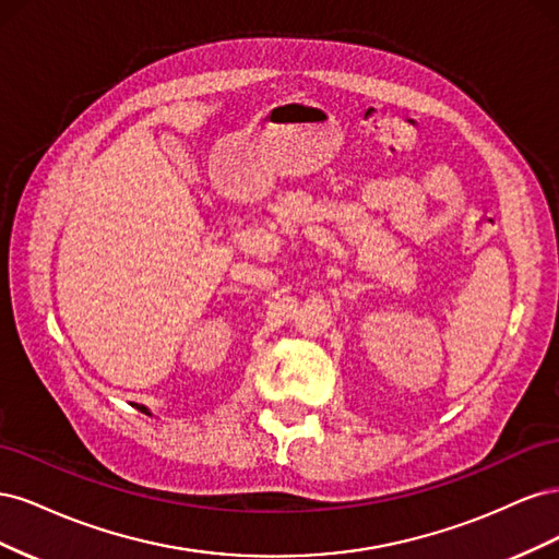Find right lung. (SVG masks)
Instances as JSON below:
<instances>
[{
	"instance_id": "obj_1",
	"label": "right lung",
	"mask_w": 559,
	"mask_h": 559,
	"mask_svg": "<svg viewBox=\"0 0 559 559\" xmlns=\"http://www.w3.org/2000/svg\"><path fill=\"white\" fill-rule=\"evenodd\" d=\"M134 408H138V411H142L144 415H151V413H148V408H146V405H140V403H134Z\"/></svg>"
}]
</instances>
